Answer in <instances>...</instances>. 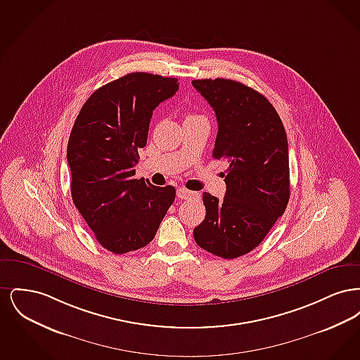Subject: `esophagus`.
Returning <instances> with one entry per match:
<instances>
[{"mask_svg": "<svg viewBox=\"0 0 360 360\" xmlns=\"http://www.w3.org/2000/svg\"><path fill=\"white\" fill-rule=\"evenodd\" d=\"M176 195L181 200H188V198H198V194L194 191H190L188 188H179L176 190Z\"/></svg>", "mask_w": 360, "mask_h": 360, "instance_id": "34e87169", "label": "esophagus"}]
</instances>
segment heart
Returning a JSON list of instances; mask_svg holds the SVG:
<instances>
[{
    "mask_svg": "<svg viewBox=\"0 0 360 360\" xmlns=\"http://www.w3.org/2000/svg\"><path fill=\"white\" fill-rule=\"evenodd\" d=\"M194 117H201V116H194V115H188L186 119H194Z\"/></svg>",
    "mask_w": 360,
    "mask_h": 360,
    "instance_id": "1",
    "label": "heart"
}]
</instances>
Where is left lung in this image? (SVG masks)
Here are the masks:
<instances>
[{"mask_svg":"<svg viewBox=\"0 0 360 360\" xmlns=\"http://www.w3.org/2000/svg\"><path fill=\"white\" fill-rule=\"evenodd\" d=\"M191 84L219 122L213 158L229 165L223 200L202 193L205 220L193 236L207 252L235 259L257 248L286 210L288 136L274 106L257 90L223 78Z\"/></svg>","mask_w":360,"mask_h":360,"instance_id":"1","label":"left lung"}]
</instances>
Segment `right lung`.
<instances>
[{
	"mask_svg": "<svg viewBox=\"0 0 360 360\" xmlns=\"http://www.w3.org/2000/svg\"><path fill=\"white\" fill-rule=\"evenodd\" d=\"M178 79L131 72L97 89L70 134L71 197L97 241L113 254L146 247L175 200V188L135 179L153 110L178 90Z\"/></svg>",
	"mask_w": 360,
	"mask_h": 360,
	"instance_id": "1",
	"label": "right lung"
}]
</instances>
